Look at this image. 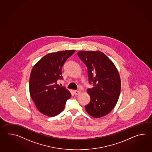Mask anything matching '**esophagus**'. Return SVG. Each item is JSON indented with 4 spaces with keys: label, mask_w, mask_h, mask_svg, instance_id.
I'll list each match as a JSON object with an SVG mask.
<instances>
[{
    "label": "esophagus",
    "mask_w": 152,
    "mask_h": 152,
    "mask_svg": "<svg viewBox=\"0 0 152 152\" xmlns=\"http://www.w3.org/2000/svg\"><path fill=\"white\" fill-rule=\"evenodd\" d=\"M74 93H75V95H78L79 94H80V91L78 90L74 91Z\"/></svg>",
    "instance_id": "esophagus-1"
}]
</instances>
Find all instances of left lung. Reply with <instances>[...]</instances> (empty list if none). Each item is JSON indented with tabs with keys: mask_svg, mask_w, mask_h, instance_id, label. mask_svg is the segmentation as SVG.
<instances>
[{
	"mask_svg": "<svg viewBox=\"0 0 152 152\" xmlns=\"http://www.w3.org/2000/svg\"><path fill=\"white\" fill-rule=\"evenodd\" d=\"M77 56L87 67L89 83L94 84L87 90L91 100L85 109L94 118L104 116L115 107L120 96L119 73L113 62L100 51H81Z\"/></svg>",
	"mask_w": 152,
	"mask_h": 152,
	"instance_id": "left-lung-1",
	"label": "left lung"
}]
</instances>
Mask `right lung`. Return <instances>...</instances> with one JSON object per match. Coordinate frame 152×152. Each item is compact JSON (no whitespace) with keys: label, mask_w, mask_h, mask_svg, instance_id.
Returning <instances> with one entry per match:
<instances>
[{"label":"right lung","mask_w":152,"mask_h":152,"mask_svg":"<svg viewBox=\"0 0 152 152\" xmlns=\"http://www.w3.org/2000/svg\"><path fill=\"white\" fill-rule=\"evenodd\" d=\"M75 50L52 53L43 56L33 67L29 79L30 96L37 110L47 116H55L65 109L71 94L57 84L63 79L62 68Z\"/></svg>","instance_id":"obj_1"}]
</instances>
